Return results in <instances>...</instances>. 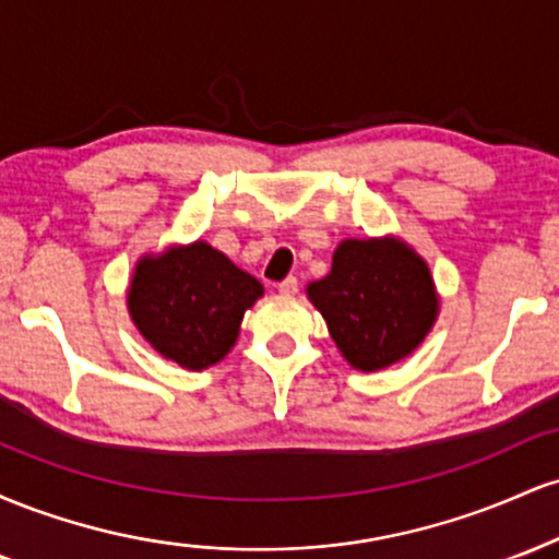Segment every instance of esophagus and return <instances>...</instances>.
Masks as SVG:
<instances>
[{
	"mask_svg": "<svg viewBox=\"0 0 559 559\" xmlns=\"http://www.w3.org/2000/svg\"><path fill=\"white\" fill-rule=\"evenodd\" d=\"M278 292L286 294V297H292V294L299 292V281L294 278V275H288V278H284V281H281V284H278Z\"/></svg>",
	"mask_w": 559,
	"mask_h": 559,
	"instance_id": "1",
	"label": "esophagus"
}]
</instances>
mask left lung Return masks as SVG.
I'll return each mask as SVG.
<instances>
[{
  "label": "left lung",
  "mask_w": 559,
  "mask_h": 559,
  "mask_svg": "<svg viewBox=\"0 0 559 559\" xmlns=\"http://www.w3.org/2000/svg\"><path fill=\"white\" fill-rule=\"evenodd\" d=\"M307 294L357 370H381L409 355L439 310L428 265L396 239L342 241L331 273Z\"/></svg>",
  "instance_id": "1"
}]
</instances>
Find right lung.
Here are the masks:
<instances>
[{"mask_svg":"<svg viewBox=\"0 0 559 559\" xmlns=\"http://www.w3.org/2000/svg\"><path fill=\"white\" fill-rule=\"evenodd\" d=\"M260 294L258 278L210 243L197 241L141 260L128 307L141 336L159 355L181 368L202 370L228 355L243 312Z\"/></svg>","mask_w":559,"mask_h":559,"instance_id":"obj_1","label":"right lung"}]
</instances>
